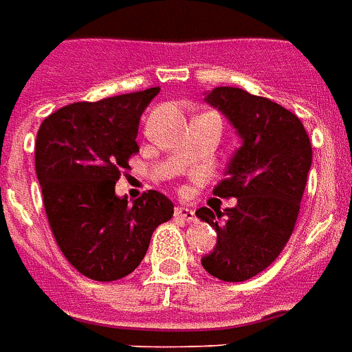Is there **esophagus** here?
<instances>
[{
    "label": "esophagus",
    "mask_w": 352,
    "mask_h": 352,
    "mask_svg": "<svg viewBox=\"0 0 352 352\" xmlns=\"http://www.w3.org/2000/svg\"><path fill=\"white\" fill-rule=\"evenodd\" d=\"M174 216L178 218V220L184 221H193L195 220V212L188 208V206H176V210H174Z\"/></svg>",
    "instance_id": "obj_1"
}]
</instances>
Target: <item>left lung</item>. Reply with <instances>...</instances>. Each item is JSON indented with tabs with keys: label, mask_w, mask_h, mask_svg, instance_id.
Here are the masks:
<instances>
[{
	"label": "left lung",
	"mask_w": 352,
	"mask_h": 352,
	"mask_svg": "<svg viewBox=\"0 0 352 352\" xmlns=\"http://www.w3.org/2000/svg\"><path fill=\"white\" fill-rule=\"evenodd\" d=\"M204 102L221 111L241 136L226 178L214 188L233 208L195 212L216 231V246L201 263L212 276L243 283L267 269L288 243L298 214L313 149L307 131L290 109L235 87H216Z\"/></svg>",
	"instance_id": "left-lung-1"
}]
</instances>
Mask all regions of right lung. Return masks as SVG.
Here are the masks:
<instances>
[{"label": "right lung", "instance_id": "right-lung-1", "mask_svg": "<svg viewBox=\"0 0 352 352\" xmlns=\"http://www.w3.org/2000/svg\"><path fill=\"white\" fill-rule=\"evenodd\" d=\"M159 91L76 102L37 131L36 174L52 235L66 260L92 280L131 275L157 226L174 214L170 199L153 189L132 204L116 195L121 170L138 151L142 113Z\"/></svg>", "mask_w": 352, "mask_h": 352}]
</instances>
